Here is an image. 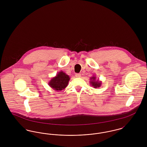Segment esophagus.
Listing matches in <instances>:
<instances>
[{
  "mask_svg": "<svg viewBox=\"0 0 147 147\" xmlns=\"http://www.w3.org/2000/svg\"><path fill=\"white\" fill-rule=\"evenodd\" d=\"M80 77H81V74L79 73H77L76 74V77H77V78H80Z\"/></svg>",
  "mask_w": 147,
  "mask_h": 147,
  "instance_id": "esophagus-1",
  "label": "esophagus"
}]
</instances>
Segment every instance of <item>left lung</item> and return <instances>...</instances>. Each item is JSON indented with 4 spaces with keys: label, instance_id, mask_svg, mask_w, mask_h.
Instances as JSON below:
<instances>
[{
    "label": "left lung",
    "instance_id": "1",
    "mask_svg": "<svg viewBox=\"0 0 147 147\" xmlns=\"http://www.w3.org/2000/svg\"><path fill=\"white\" fill-rule=\"evenodd\" d=\"M90 79V85L94 88H99L101 86V84H102V82L100 81L98 79L96 80V78L95 77V76L94 75V76L91 77Z\"/></svg>",
    "mask_w": 147,
    "mask_h": 147
}]
</instances>
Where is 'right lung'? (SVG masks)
Returning <instances> with one entry per match:
<instances>
[{
  "label": "right lung",
  "mask_w": 147,
  "mask_h": 147,
  "mask_svg": "<svg viewBox=\"0 0 147 147\" xmlns=\"http://www.w3.org/2000/svg\"><path fill=\"white\" fill-rule=\"evenodd\" d=\"M69 80V76L63 71H61L51 79L48 84L51 88L56 91H62L67 86Z\"/></svg>",
  "instance_id": "add662e5"
}]
</instances>
